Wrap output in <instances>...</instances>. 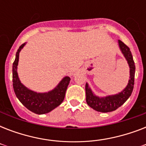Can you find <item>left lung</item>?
Masks as SVG:
<instances>
[{
  "instance_id": "1",
  "label": "left lung",
  "mask_w": 146,
  "mask_h": 146,
  "mask_svg": "<svg viewBox=\"0 0 146 146\" xmlns=\"http://www.w3.org/2000/svg\"><path fill=\"white\" fill-rule=\"evenodd\" d=\"M118 44H119V48L121 52L127 60L129 67V80L126 88L123 91L115 95H111V96H108L105 97H99L94 94L87 82L86 84L87 104L95 111L102 112V113L115 111L116 109H117L119 107L124 104L125 102L131 96L133 90L136 66L134 64L133 55L129 48L123 42L118 40Z\"/></svg>"
}]
</instances>
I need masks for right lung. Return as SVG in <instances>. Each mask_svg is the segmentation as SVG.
<instances>
[{"instance_id": "right-lung-1", "label": "right lung", "mask_w": 146, "mask_h": 146, "mask_svg": "<svg viewBox=\"0 0 146 146\" xmlns=\"http://www.w3.org/2000/svg\"><path fill=\"white\" fill-rule=\"evenodd\" d=\"M25 45L26 43L22 44L17 50L16 58L13 64V90L19 102L29 111L37 114L48 113L63 102L70 78V76L64 77L54 89L48 92H36L28 89L20 82L17 73L19 52Z\"/></svg>"}]
</instances>
